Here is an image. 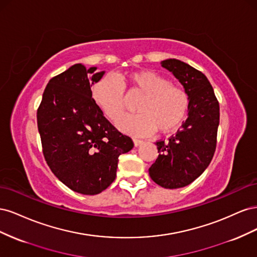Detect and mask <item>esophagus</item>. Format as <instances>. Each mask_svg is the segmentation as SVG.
<instances>
[{
  "mask_svg": "<svg viewBox=\"0 0 257 257\" xmlns=\"http://www.w3.org/2000/svg\"><path fill=\"white\" fill-rule=\"evenodd\" d=\"M134 146L135 147H139V146H141V145H143V141H141V139H134Z\"/></svg>",
  "mask_w": 257,
  "mask_h": 257,
  "instance_id": "esophagus-1",
  "label": "esophagus"
}]
</instances>
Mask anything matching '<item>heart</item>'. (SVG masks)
I'll use <instances>...</instances> for the list:
<instances>
[{
    "label": "heart",
    "instance_id": "obj_1",
    "mask_svg": "<svg viewBox=\"0 0 257 257\" xmlns=\"http://www.w3.org/2000/svg\"><path fill=\"white\" fill-rule=\"evenodd\" d=\"M126 85L144 95L136 105L137 113L125 114L116 121L120 130L134 136H148L157 128L168 133L180 125L188 111V94L151 71L134 72L125 78L107 74L93 85V99L110 120L118 119L123 112Z\"/></svg>",
    "mask_w": 257,
    "mask_h": 257
}]
</instances>
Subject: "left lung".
Segmentation results:
<instances>
[{
  "label": "left lung",
  "mask_w": 257,
  "mask_h": 257,
  "mask_svg": "<svg viewBox=\"0 0 257 257\" xmlns=\"http://www.w3.org/2000/svg\"><path fill=\"white\" fill-rule=\"evenodd\" d=\"M161 65L183 85L189 97L188 119L168 142L157 143L159 157L149 168V175L162 188L179 189L197 179L211 162L220 107L203 73L177 59L162 61Z\"/></svg>",
  "instance_id": "1"
}]
</instances>
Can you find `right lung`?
<instances>
[{"mask_svg":"<svg viewBox=\"0 0 257 257\" xmlns=\"http://www.w3.org/2000/svg\"><path fill=\"white\" fill-rule=\"evenodd\" d=\"M78 63L51 78L37 110L43 152L51 172L71 190L96 195L115 179L132 139L108 121L92 97L105 71Z\"/></svg>","mask_w":257,"mask_h":257,"instance_id":"obj_1","label":"right lung"}]
</instances>
